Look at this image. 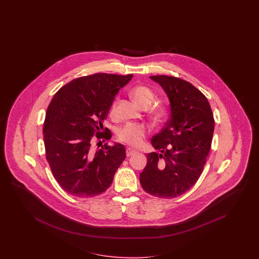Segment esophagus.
Segmentation results:
<instances>
[{"label": "esophagus", "instance_id": "obj_1", "mask_svg": "<svg viewBox=\"0 0 259 259\" xmlns=\"http://www.w3.org/2000/svg\"><path fill=\"white\" fill-rule=\"evenodd\" d=\"M134 154H136V151L133 149H130V148H127L126 149V156L127 157H131L133 156Z\"/></svg>", "mask_w": 259, "mask_h": 259}]
</instances>
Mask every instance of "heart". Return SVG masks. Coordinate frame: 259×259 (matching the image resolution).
I'll use <instances>...</instances> for the list:
<instances>
[{
    "instance_id": "heart-1",
    "label": "heart",
    "mask_w": 259,
    "mask_h": 259,
    "mask_svg": "<svg viewBox=\"0 0 259 259\" xmlns=\"http://www.w3.org/2000/svg\"><path fill=\"white\" fill-rule=\"evenodd\" d=\"M131 97L135 102L143 108H147L156 99V95L152 89L145 85H137L131 90ZM118 100L116 99L110 106V116H115L117 111ZM167 115V108L164 105L157 104L150 109V116L155 120H161ZM147 134V129L140 123H126L120 127L118 131V141L137 147L141 145L143 139Z\"/></svg>"
}]
</instances>
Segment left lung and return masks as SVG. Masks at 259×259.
<instances>
[{"mask_svg": "<svg viewBox=\"0 0 259 259\" xmlns=\"http://www.w3.org/2000/svg\"><path fill=\"white\" fill-rule=\"evenodd\" d=\"M164 89L171 116L152 145L140 175L143 190L152 196L172 198L192 188L203 171L211 149L214 119L210 103L189 81L172 76H151Z\"/></svg>", "mask_w": 259, "mask_h": 259, "instance_id": "1", "label": "left lung"}]
</instances>
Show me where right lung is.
I'll use <instances>...</instances> for the list:
<instances>
[{
    "label": "right lung",
    "mask_w": 259,
    "mask_h": 259,
    "mask_svg": "<svg viewBox=\"0 0 259 259\" xmlns=\"http://www.w3.org/2000/svg\"><path fill=\"white\" fill-rule=\"evenodd\" d=\"M133 75L98 73L75 78L53 97L44 123L46 157L59 185L71 196L91 197L109 188L125 159L122 144L95 147L93 138L109 141L104 128L118 90Z\"/></svg>",
    "instance_id": "1"
}]
</instances>
